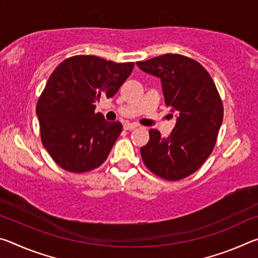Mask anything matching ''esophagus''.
<instances>
[{"label":"esophagus","instance_id":"obj_1","mask_svg":"<svg viewBox=\"0 0 258 258\" xmlns=\"http://www.w3.org/2000/svg\"><path fill=\"white\" fill-rule=\"evenodd\" d=\"M138 126H139V125L135 124V123H125V124H124V128L127 130V131H132V130H134V128H137Z\"/></svg>","mask_w":258,"mask_h":258}]
</instances>
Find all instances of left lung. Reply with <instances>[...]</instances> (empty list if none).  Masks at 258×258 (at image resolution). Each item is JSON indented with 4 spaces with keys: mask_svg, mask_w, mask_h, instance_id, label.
Listing matches in <instances>:
<instances>
[{
    "mask_svg": "<svg viewBox=\"0 0 258 258\" xmlns=\"http://www.w3.org/2000/svg\"><path fill=\"white\" fill-rule=\"evenodd\" d=\"M137 64L160 78L166 106L177 113L167 138L149 131L142 160L164 180H182L198 171L214 150L224 113L220 93L206 69L185 55L166 53Z\"/></svg>",
    "mask_w": 258,
    "mask_h": 258,
    "instance_id": "8db88e82",
    "label": "left lung"
}]
</instances>
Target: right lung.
Masks as SVG:
<instances>
[{"instance_id": "1", "label": "right lung", "mask_w": 258, "mask_h": 258, "mask_svg": "<svg viewBox=\"0 0 258 258\" xmlns=\"http://www.w3.org/2000/svg\"><path fill=\"white\" fill-rule=\"evenodd\" d=\"M134 62L117 63L95 55H74L51 74L36 104L43 146L55 164L85 173L106 161L123 130L95 112L100 98H112Z\"/></svg>"}]
</instances>
